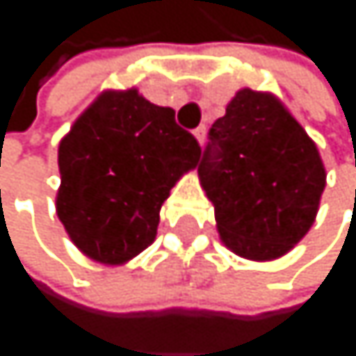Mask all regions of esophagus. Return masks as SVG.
<instances>
[{
    "label": "esophagus",
    "mask_w": 356,
    "mask_h": 356,
    "mask_svg": "<svg viewBox=\"0 0 356 356\" xmlns=\"http://www.w3.org/2000/svg\"><path fill=\"white\" fill-rule=\"evenodd\" d=\"M194 138L198 140V145H202L204 138H207V128H204V126H198V128L194 130Z\"/></svg>",
    "instance_id": "esophagus-1"
}]
</instances>
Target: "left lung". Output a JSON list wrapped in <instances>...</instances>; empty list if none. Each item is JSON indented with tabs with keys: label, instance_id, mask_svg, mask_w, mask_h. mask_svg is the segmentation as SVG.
Segmentation results:
<instances>
[{
	"label": "left lung",
	"instance_id": "left-lung-1",
	"mask_svg": "<svg viewBox=\"0 0 356 356\" xmlns=\"http://www.w3.org/2000/svg\"><path fill=\"white\" fill-rule=\"evenodd\" d=\"M198 179L222 243L256 263L289 254L316 220L327 172L318 147L271 91L243 87L209 130Z\"/></svg>",
	"mask_w": 356,
	"mask_h": 356
}]
</instances>
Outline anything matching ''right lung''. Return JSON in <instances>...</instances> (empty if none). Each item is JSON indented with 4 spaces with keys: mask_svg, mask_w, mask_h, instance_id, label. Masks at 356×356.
I'll list each match as a JSON object with an SVG mask.
<instances>
[{
    "mask_svg": "<svg viewBox=\"0 0 356 356\" xmlns=\"http://www.w3.org/2000/svg\"><path fill=\"white\" fill-rule=\"evenodd\" d=\"M198 160L200 147L172 108L136 87L106 89L59 143L57 218L93 263L126 265L154 243L164 200Z\"/></svg>",
    "mask_w": 356,
    "mask_h": 356,
    "instance_id": "add662e5",
    "label": "right lung"
}]
</instances>
